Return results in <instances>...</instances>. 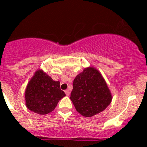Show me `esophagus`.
Listing matches in <instances>:
<instances>
[{
    "instance_id": "1",
    "label": "esophagus",
    "mask_w": 147,
    "mask_h": 147,
    "mask_svg": "<svg viewBox=\"0 0 147 147\" xmlns=\"http://www.w3.org/2000/svg\"><path fill=\"white\" fill-rule=\"evenodd\" d=\"M65 93L66 96H68L70 95V93H71V91H70V90H66L65 91Z\"/></svg>"
}]
</instances>
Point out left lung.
<instances>
[{"label": "left lung", "instance_id": "1", "mask_svg": "<svg viewBox=\"0 0 147 147\" xmlns=\"http://www.w3.org/2000/svg\"><path fill=\"white\" fill-rule=\"evenodd\" d=\"M70 98L78 113L91 117L107 108L112 101V95L99 71L88 67L74 80Z\"/></svg>", "mask_w": 147, "mask_h": 147}]
</instances>
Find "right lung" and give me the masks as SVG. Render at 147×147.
<instances>
[{
    "label": "right lung",
    "instance_id": "obj_1",
    "mask_svg": "<svg viewBox=\"0 0 147 147\" xmlns=\"http://www.w3.org/2000/svg\"><path fill=\"white\" fill-rule=\"evenodd\" d=\"M64 96L65 93L60 89V82L54 81L42 70H38L27 85L26 105L35 113L45 115L53 111Z\"/></svg>",
    "mask_w": 147,
    "mask_h": 147
}]
</instances>
